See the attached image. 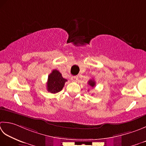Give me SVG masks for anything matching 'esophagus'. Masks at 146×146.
Segmentation results:
<instances>
[{
  "label": "esophagus",
  "instance_id": "1",
  "mask_svg": "<svg viewBox=\"0 0 146 146\" xmlns=\"http://www.w3.org/2000/svg\"><path fill=\"white\" fill-rule=\"evenodd\" d=\"M71 80H72V82H76L78 80V76H72V77H71Z\"/></svg>",
  "mask_w": 146,
  "mask_h": 146
}]
</instances>
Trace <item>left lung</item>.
Returning a JSON list of instances; mask_svg holds the SVG:
<instances>
[{"mask_svg": "<svg viewBox=\"0 0 146 146\" xmlns=\"http://www.w3.org/2000/svg\"><path fill=\"white\" fill-rule=\"evenodd\" d=\"M88 84L89 85L90 87H92L93 88L95 87L96 82H95V81H94V80H90L88 82Z\"/></svg>", "mask_w": 146, "mask_h": 146, "instance_id": "1", "label": "left lung"}]
</instances>
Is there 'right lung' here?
Returning <instances> with one entry per match:
<instances>
[{
	"label": "right lung",
	"mask_w": 146,
	"mask_h": 146,
	"mask_svg": "<svg viewBox=\"0 0 146 146\" xmlns=\"http://www.w3.org/2000/svg\"><path fill=\"white\" fill-rule=\"evenodd\" d=\"M66 82L67 80L62 76L61 73L57 70H54L48 76L47 90L52 94L58 93L62 89Z\"/></svg>",
	"instance_id": "obj_1"
}]
</instances>
